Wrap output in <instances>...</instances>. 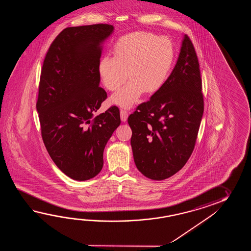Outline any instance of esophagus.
Returning <instances> with one entry per match:
<instances>
[{"label": "esophagus", "mask_w": 251, "mask_h": 251, "mask_svg": "<svg viewBox=\"0 0 251 251\" xmlns=\"http://www.w3.org/2000/svg\"><path fill=\"white\" fill-rule=\"evenodd\" d=\"M128 115H129V112H128L127 110H126V109H121V110H120V117H121V120H122L123 122L126 121Z\"/></svg>", "instance_id": "34e87169"}]
</instances>
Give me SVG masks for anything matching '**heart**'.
<instances>
[{"label": "heart", "mask_w": 251, "mask_h": 251, "mask_svg": "<svg viewBox=\"0 0 251 251\" xmlns=\"http://www.w3.org/2000/svg\"><path fill=\"white\" fill-rule=\"evenodd\" d=\"M174 59L175 49L170 38L135 31L118 39L113 57L106 55L100 61L99 74L103 85L111 91L119 89L128 76L130 80L113 94L110 101L131 107L144 92L152 94L164 86Z\"/></svg>", "instance_id": "obj_1"}]
</instances>
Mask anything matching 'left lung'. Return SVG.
<instances>
[{
    "label": "left lung",
    "instance_id": "1",
    "mask_svg": "<svg viewBox=\"0 0 251 251\" xmlns=\"http://www.w3.org/2000/svg\"><path fill=\"white\" fill-rule=\"evenodd\" d=\"M203 113L198 55L185 35L164 86L128 118L138 171L153 180H163L180 171L192 154Z\"/></svg>",
    "mask_w": 251,
    "mask_h": 251
}]
</instances>
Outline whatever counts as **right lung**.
I'll list each match as a JSON object with an SVG mask.
<instances>
[{
  "label": "right lung",
  "instance_id": "obj_1",
  "mask_svg": "<svg viewBox=\"0 0 251 251\" xmlns=\"http://www.w3.org/2000/svg\"><path fill=\"white\" fill-rule=\"evenodd\" d=\"M113 30L108 24L66 27L43 63L37 101L43 142L55 165L78 181L100 172L105 146L121 123L116 106L93 118L107 97L99 64Z\"/></svg>",
  "mask_w": 251,
  "mask_h": 251
}]
</instances>
